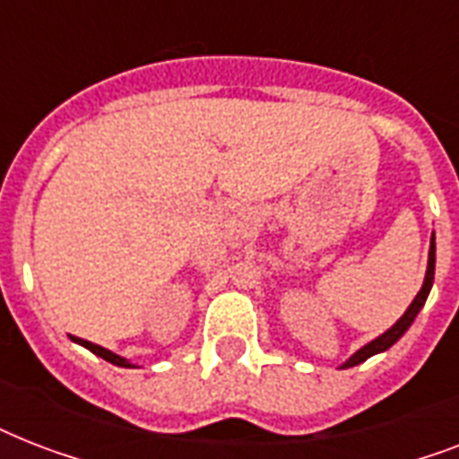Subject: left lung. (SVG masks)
Masks as SVG:
<instances>
[{
  "label": "left lung",
  "instance_id": "8db88e82",
  "mask_svg": "<svg viewBox=\"0 0 459 459\" xmlns=\"http://www.w3.org/2000/svg\"><path fill=\"white\" fill-rule=\"evenodd\" d=\"M434 272H436V238L431 236V247H429V266H427V276H424V286H421V290L417 293V298L412 300V305L407 307V312L400 316L395 324H393L385 333H381L378 338H374L371 342H367L364 348H359L355 352V355L350 357L348 362L342 364L341 369H348V367H357V364H362L364 359H369L371 355H378V352H384V350H388L393 345V342H398L403 335H405V331L410 326H412L414 316L420 314V309L424 307V302H427L429 293H431V286H434Z\"/></svg>",
  "mask_w": 459,
  "mask_h": 459
}]
</instances>
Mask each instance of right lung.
<instances>
[{
	"label": "right lung",
	"mask_w": 459,
	"mask_h": 459,
	"mask_svg": "<svg viewBox=\"0 0 459 459\" xmlns=\"http://www.w3.org/2000/svg\"><path fill=\"white\" fill-rule=\"evenodd\" d=\"M71 341L81 342L82 348H88L90 352H95V355H100V357H102V359H107V362L117 364V367H135V364H131V362H128V359H124V357L114 355V352H111V350H107V348H100V345H95V342H90V341H82V338H75V335H71Z\"/></svg>",
	"instance_id": "1"
}]
</instances>
